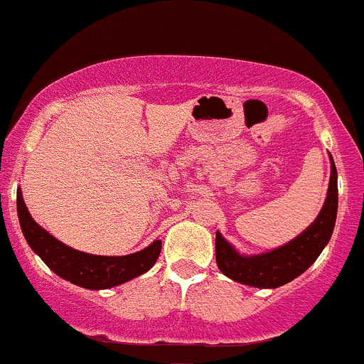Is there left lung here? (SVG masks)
I'll list each match as a JSON object with an SVG mask.
<instances>
[{
	"label": "left lung",
	"mask_w": 364,
	"mask_h": 364,
	"mask_svg": "<svg viewBox=\"0 0 364 364\" xmlns=\"http://www.w3.org/2000/svg\"><path fill=\"white\" fill-rule=\"evenodd\" d=\"M330 161V186H328V196L323 210L319 212L314 224L288 245L272 250L269 253H262V255L243 257L217 230L215 259H217L218 269L225 276L237 281V283L248 284V287L277 288L290 283L291 279L306 272L314 264L319 253L330 241L335 228V218H337V168H335V161L331 156Z\"/></svg>",
	"instance_id": "1"
}]
</instances>
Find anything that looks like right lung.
Listing matches in <instances>:
<instances>
[{"label":"right lung","instance_id":"add662e5","mask_svg":"<svg viewBox=\"0 0 364 364\" xmlns=\"http://www.w3.org/2000/svg\"><path fill=\"white\" fill-rule=\"evenodd\" d=\"M17 213L26 241L40 255V259L57 276L88 290H105V288L118 287L121 283H127L144 274L156 264L161 252V240H156L142 252L124 257L90 255V253L69 248L33 220L22 199L21 189L17 191Z\"/></svg>","mask_w":364,"mask_h":364}]
</instances>
